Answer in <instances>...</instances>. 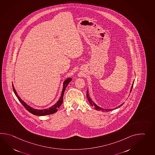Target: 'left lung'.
Listing matches in <instances>:
<instances>
[{"label": "left lung", "instance_id": "left-lung-1", "mask_svg": "<svg viewBox=\"0 0 155 155\" xmlns=\"http://www.w3.org/2000/svg\"><path fill=\"white\" fill-rule=\"evenodd\" d=\"M134 81L133 83H132V86H131V90H130V93L131 92V91H132V87H133V86H134ZM87 99L88 100V101H89V102H90V104H91V105L92 106H93V108H94L96 110H102V111H104V112H108V111H110V110H116L117 108H120V106H122V105L124 104V103H122V104H121L119 106L116 107V108H114L113 109H105V108H102V107H100V106H97L96 103H94V102H93V101L92 100V99L91 98V97H90V94H89V92H88V90H87Z\"/></svg>", "mask_w": 155, "mask_h": 155}]
</instances>
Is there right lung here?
Here are the masks:
<instances>
[{"instance_id": "add662e5", "label": "right lung", "mask_w": 155, "mask_h": 155, "mask_svg": "<svg viewBox=\"0 0 155 155\" xmlns=\"http://www.w3.org/2000/svg\"><path fill=\"white\" fill-rule=\"evenodd\" d=\"M71 81H72V78H68L67 79H65V81L63 82V89H62L61 95L59 99L58 100V101L54 104H53V106L49 107L48 108L41 109V110L34 108L33 107H31L29 105H28V104L25 103L18 96L16 90H15V88H14V86L13 85V83H12V87H13V91H14V94H15V96L17 97L18 99L20 101V102L22 104V105L26 108L27 110H28L31 114H35V116H45V115L54 114L56 112H57L58 108L61 106L62 102H63V94H64V92L65 91V88H66L67 86H68V84H69V83Z\"/></svg>"}]
</instances>
